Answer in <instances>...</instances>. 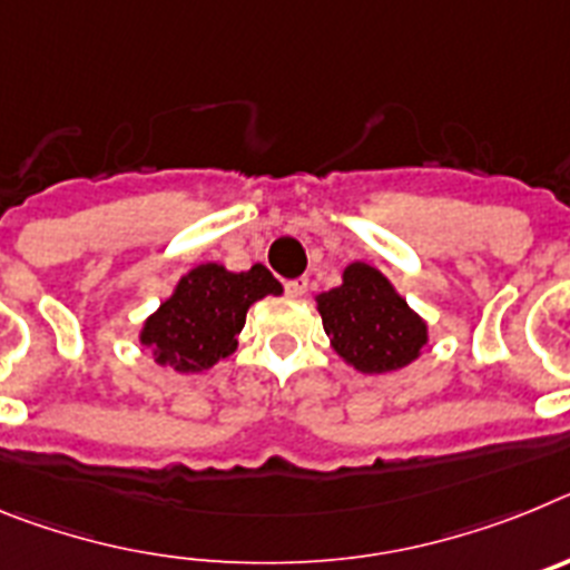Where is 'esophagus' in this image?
<instances>
[{"mask_svg":"<svg viewBox=\"0 0 570 570\" xmlns=\"http://www.w3.org/2000/svg\"><path fill=\"white\" fill-rule=\"evenodd\" d=\"M305 291H308V279H305V276H299V279H288V282H285V294L294 296V299L305 296Z\"/></svg>","mask_w":570,"mask_h":570,"instance_id":"esophagus-1","label":"esophagus"}]
</instances>
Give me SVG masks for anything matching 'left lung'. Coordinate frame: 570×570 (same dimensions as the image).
<instances>
[{"label":"left lung","instance_id":"left-lung-1","mask_svg":"<svg viewBox=\"0 0 570 570\" xmlns=\"http://www.w3.org/2000/svg\"><path fill=\"white\" fill-rule=\"evenodd\" d=\"M316 302L334 351L362 374L400 371L420 356L428 340L425 322L365 262L347 265L340 288L320 294Z\"/></svg>","mask_w":570,"mask_h":570}]
</instances>
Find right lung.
I'll list each match as a JSON object with an SVG mask.
<instances>
[{
  "instance_id": "obj_1",
  "label": "right lung",
  "mask_w": 570,
  "mask_h": 570,
  "mask_svg": "<svg viewBox=\"0 0 570 570\" xmlns=\"http://www.w3.org/2000/svg\"><path fill=\"white\" fill-rule=\"evenodd\" d=\"M282 294L265 265L230 274L223 265H199L183 276L176 294L145 322L142 342L154 347L159 365L194 374L234 354L236 334L256 299Z\"/></svg>"
}]
</instances>
